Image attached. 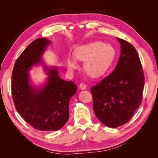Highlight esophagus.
<instances>
[{
	"instance_id": "obj_1",
	"label": "esophagus",
	"mask_w": 158,
	"mask_h": 158,
	"mask_svg": "<svg viewBox=\"0 0 158 158\" xmlns=\"http://www.w3.org/2000/svg\"><path fill=\"white\" fill-rule=\"evenodd\" d=\"M79 88L80 89H82V90H84V89H86V86H85V85L84 84H80L79 85Z\"/></svg>"
}]
</instances>
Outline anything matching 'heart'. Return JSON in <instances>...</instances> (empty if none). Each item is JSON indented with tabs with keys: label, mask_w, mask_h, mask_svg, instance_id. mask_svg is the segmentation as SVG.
Returning <instances> with one entry per match:
<instances>
[{
	"label": "heart",
	"mask_w": 158,
	"mask_h": 158,
	"mask_svg": "<svg viewBox=\"0 0 158 158\" xmlns=\"http://www.w3.org/2000/svg\"><path fill=\"white\" fill-rule=\"evenodd\" d=\"M116 56L113 46L96 41L77 47L74 56L69 55L66 65L69 71L73 72L78 67L77 60L84 61V70L92 78L103 76L111 67Z\"/></svg>",
	"instance_id": "1"
}]
</instances>
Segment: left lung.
<instances>
[{
    "label": "left lung",
    "mask_w": 158,
    "mask_h": 158,
    "mask_svg": "<svg viewBox=\"0 0 158 158\" xmlns=\"http://www.w3.org/2000/svg\"><path fill=\"white\" fill-rule=\"evenodd\" d=\"M121 55L113 73L91 88L95 115L103 125L117 128L128 122L142 102L144 76L137 51L117 37Z\"/></svg>",
    "instance_id": "obj_1"
}]
</instances>
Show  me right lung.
Segmentation results:
<instances>
[{
    "label": "right lung",
    "mask_w": 158,
    "mask_h": 158,
    "mask_svg": "<svg viewBox=\"0 0 158 158\" xmlns=\"http://www.w3.org/2000/svg\"><path fill=\"white\" fill-rule=\"evenodd\" d=\"M51 41L39 38L27 46L14 64L12 94L17 111L33 128L41 131H55L69 118V102L76 92L73 82L60 78L57 67H48L43 55ZM41 65L47 73L45 82L37 86L29 73L32 67Z\"/></svg>",
    "instance_id": "obj_1"
}]
</instances>
